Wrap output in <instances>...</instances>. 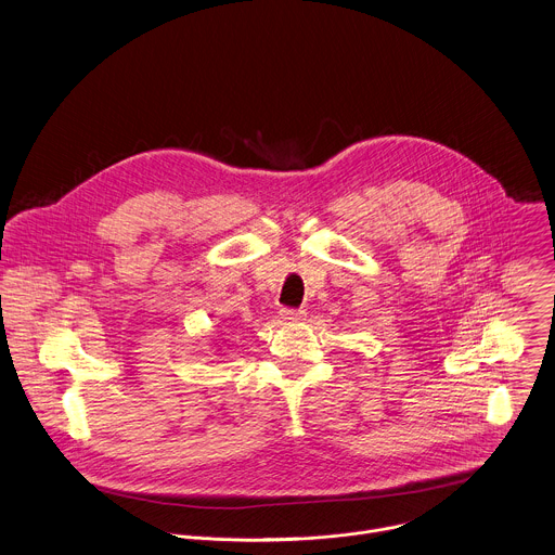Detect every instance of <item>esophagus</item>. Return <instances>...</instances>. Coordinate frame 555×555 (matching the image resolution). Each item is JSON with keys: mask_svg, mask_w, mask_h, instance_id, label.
<instances>
[{"mask_svg": "<svg viewBox=\"0 0 555 555\" xmlns=\"http://www.w3.org/2000/svg\"><path fill=\"white\" fill-rule=\"evenodd\" d=\"M279 313L287 322H298V320H305V315H307L305 309H289V307H283Z\"/></svg>", "mask_w": 555, "mask_h": 555, "instance_id": "esophagus-1", "label": "esophagus"}]
</instances>
